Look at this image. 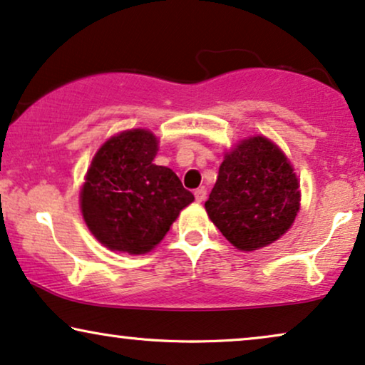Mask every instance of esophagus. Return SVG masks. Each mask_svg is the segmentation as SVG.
I'll return each mask as SVG.
<instances>
[{"instance_id":"esophagus-1","label":"esophagus","mask_w":365,"mask_h":365,"mask_svg":"<svg viewBox=\"0 0 365 365\" xmlns=\"http://www.w3.org/2000/svg\"><path fill=\"white\" fill-rule=\"evenodd\" d=\"M207 198V190L205 188H198V190H195V200L198 202V203H202L203 200H205Z\"/></svg>"}]
</instances>
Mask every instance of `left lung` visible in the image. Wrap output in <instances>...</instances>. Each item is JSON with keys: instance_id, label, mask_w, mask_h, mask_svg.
<instances>
[{"instance_id": "8db88e82", "label": "left lung", "mask_w": 365, "mask_h": 365, "mask_svg": "<svg viewBox=\"0 0 365 365\" xmlns=\"http://www.w3.org/2000/svg\"><path fill=\"white\" fill-rule=\"evenodd\" d=\"M300 208L299 180L285 153L265 137L242 140L218 168L205 210L239 250L274 244Z\"/></svg>"}]
</instances>
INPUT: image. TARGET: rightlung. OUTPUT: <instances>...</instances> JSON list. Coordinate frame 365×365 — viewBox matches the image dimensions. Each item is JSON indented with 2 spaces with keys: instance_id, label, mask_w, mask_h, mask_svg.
Returning a JSON list of instances; mask_svg holds the SVG:
<instances>
[{
  "instance_id": "1",
  "label": "right lung",
  "mask_w": 365,
  "mask_h": 365,
  "mask_svg": "<svg viewBox=\"0 0 365 365\" xmlns=\"http://www.w3.org/2000/svg\"><path fill=\"white\" fill-rule=\"evenodd\" d=\"M157 152V137L135 128L106 140L91 160L80 207L90 232L110 250L147 254L195 200L173 170L153 163Z\"/></svg>"
}]
</instances>
